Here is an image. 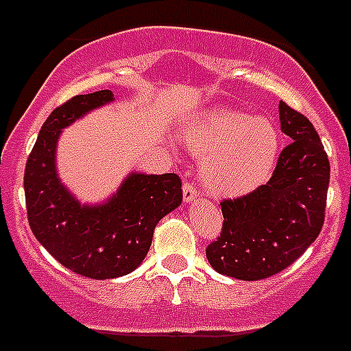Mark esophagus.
I'll return each mask as SVG.
<instances>
[{
    "label": "esophagus",
    "mask_w": 351,
    "mask_h": 351,
    "mask_svg": "<svg viewBox=\"0 0 351 351\" xmlns=\"http://www.w3.org/2000/svg\"><path fill=\"white\" fill-rule=\"evenodd\" d=\"M198 195H200V193H198V189L195 188L191 182L186 181L184 186H182V197H184L186 204H193V202L198 198Z\"/></svg>",
    "instance_id": "1"
}]
</instances>
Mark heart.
Returning a JSON list of instances; mask_svg holds the SVG:
<instances>
[{
  "mask_svg": "<svg viewBox=\"0 0 351 351\" xmlns=\"http://www.w3.org/2000/svg\"><path fill=\"white\" fill-rule=\"evenodd\" d=\"M182 141L202 156V179L214 195L234 197L261 184L278 154V132L261 117L214 109L182 130Z\"/></svg>",
  "mask_w": 351,
  "mask_h": 351,
  "instance_id": "1",
  "label": "heart"
}]
</instances>
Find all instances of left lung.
I'll return each instance as SVG.
<instances>
[{
	"instance_id": "obj_1",
	"label": "left lung",
	"mask_w": 351,
	"mask_h": 351,
	"mask_svg": "<svg viewBox=\"0 0 351 351\" xmlns=\"http://www.w3.org/2000/svg\"><path fill=\"white\" fill-rule=\"evenodd\" d=\"M280 128L291 139L266 184L221 202L223 231L207 247L221 275L263 280L280 273L315 242L326 217L330 165L304 114L280 101Z\"/></svg>"
}]
</instances>
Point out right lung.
Returning a JSON list of instances; mask_svg holds the SVG:
<instances>
[{"mask_svg": "<svg viewBox=\"0 0 351 351\" xmlns=\"http://www.w3.org/2000/svg\"><path fill=\"white\" fill-rule=\"evenodd\" d=\"M111 101V90H99L53 109L24 172L27 221L36 240L67 269L95 280L134 271L149 250L156 224L182 202L178 173H128L101 205H82L60 182L56 147L62 128Z\"/></svg>", "mask_w": 351, "mask_h": 351, "instance_id": "right-lung-1", "label": "right lung"}]
</instances>
